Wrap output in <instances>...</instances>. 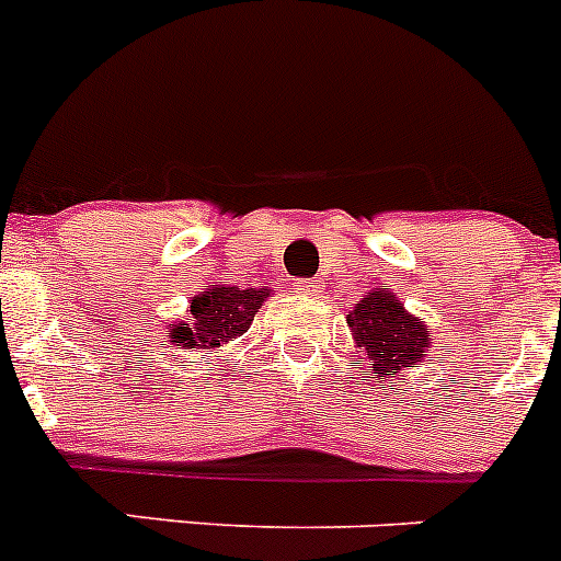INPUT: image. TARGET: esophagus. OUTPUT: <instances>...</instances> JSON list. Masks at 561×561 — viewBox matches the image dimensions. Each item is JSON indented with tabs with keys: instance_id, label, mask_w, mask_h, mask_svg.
Segmentation results:
<instances>
[{
	"instance_id": "obj_1",
	"label": "esophagus",
	"mask_w": 561,
	"mask_h": 561,
	"mask_svg": "<svg viewBox=\"0 0 561 561\" xmlns=\"http://www.w3.org/2000/svg\"><path fill=\"white\" fill-rule=\"evenodd\" d=\"M293 293L301 298H310V296H318L321 293V282L318 279H298L293 282Z\"/></svg>"
}]
</instances>
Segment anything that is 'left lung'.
Masks as SVG:
<instances>
[{
	"instance_id": "8db88e82",
	"label": "left lung",
	"mask_w": 561,
	"mask_h": 561,
	"mask_svg": "<svg viewBox=\"0 0 561 561\" xmlns=\"http://www.w3.org/2000/svg\"><path fill=\"white\" fill-rule=\"evenodd\" d=\"M348 327L359 348H365L374 363L370 379H387L392 387V376L421 365L432 348V332L423 318L410 316L390 287H374L368 296L348 312Z\"/></svg>"
}]
</instances>
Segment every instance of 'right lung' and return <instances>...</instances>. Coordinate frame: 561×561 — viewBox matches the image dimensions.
I'll use <instances>...</instances> for the list:
<instances>
[{
  "mask_svg": "<svg viewBox=\"0 0 561 561\" xmlns=\"http://www.w3.org/2000/svg\"><path fill=\"white\" fill-rule=\"evenodd\" d=\"M271 290L265 287H240L209 285L198 296L191 298L187 318L180 323H171L169 337L171 345L180 348H204V352H218L229 340L240 337L251 327L254 316L260 312Z\"/></svg>",
  "mask_w": 561,
  "mask_h": 561,
  "instance_id": "right-lung-1",
  "label": "right lung"
}]
</instances>
